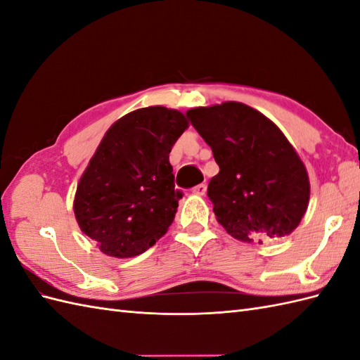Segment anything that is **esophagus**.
Masks as SVG:
<instances>
[{"mask_svg":"<svg viewBox=\"0 0 360 360\" xmlns=\"http://www.w3.org/2000/svg\"><path fill=\"white\" fill-rule=\"evenodd\" d=\"M193 193L198 196H204L207 193V186L205 184H199V186L193 187Z\"/></svg>","mask_w":360,"mask_h":360,"instance_id":"obj_1","label":"esophagus"}]
</instances>
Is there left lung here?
I'll list each match as a JSON object with an SVG mask.
<instances>
[{
	"instance_id": "8db88e82",
	"label": "left lung",
	"mask_w": 360,
	"mask_h": 360,
	"mask_svg": "<svg viewBox=\"0 0 360 360\" xmlns=\"http://www.w3.org/2000/svg\"><path fill=\"white\" fill-rule=\"evenodd\" d=\"M186 115L219 165L207 195L229 235L264 244L293 233L307 212L310 179L278 125L236 101L190 108Z\"/></svg>"
}]
</instances>
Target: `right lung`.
<instances>
[{
	"mask_svg": "<svg viewBox=\"0 0 360 360\" xmlns=\"http://www.w3.org/2000/svg\"><path fill=\"white\" fill-rule=\"evenodd\" d=\"M187 127L179 110L152 105L124 115L105 131L73 200L81 231L104 255L138 256L169 230L182 198L169 155Z\"/></svg>",
	"mask_w": 360,
	"mask_h": 360,
	"instance_id": "obj_1",
	"label": "right lung"
}]
</instances>
